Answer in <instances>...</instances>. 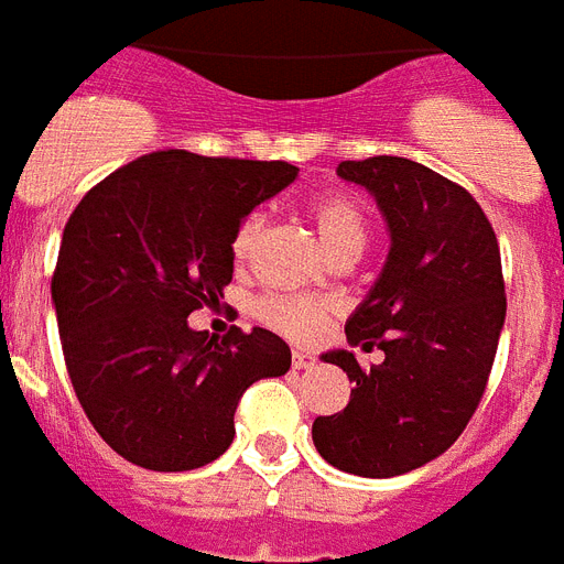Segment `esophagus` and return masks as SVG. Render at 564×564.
I'll return each instance as SVG.
<instances>
[{
	"instance_id": "esophagus-1",
	"label": "esophagus",
	"mask_w": 564,
	"mask_h": 564,
	"mask_svg": "<svg viewBox=\"0 0 564 564\" xmlns=\"http://www.w3.org/2000/svg\"><path fill=\"white\" fill-rule=\"evenodd\" d=\"M291 364H294V369H311L314 364H317V360H314V355H308V352H294Z\"/></svg>"
}]
</instances>
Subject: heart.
<instances>
[{"mask_svg": "<svg viewBox=\"0 0 564 564\" xmlns=\"http://www.w3.org/2000/svg\"><path fill=\"white\" fill-rule=\"evenodd\" d=\"M308 215L317 227L323 245L335 259L349 253H364L369 236V220L364 206L355 197L344 192H326V195L314 197L308 204ZM264 229L268 220L264 215L253 212L238 224L236 236H232V256L238 264H247L259 253L261 241H264ZM332 303L317 300V296H264L259 303V317L270 328H276L279 335L291 337V340H311L317 337L323 328Z\"/></svg>", "mask_w": 564, "mask_h": 564, "instance_id": "heart-1", "label": "heart"}]
</instances>
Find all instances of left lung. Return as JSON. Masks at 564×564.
<instances>
[{
  "instance_id": "left-lung-1",
  "label": "left lung",
  "mask_w": 564,
  "mask_h": 564,
  "mask_svg": "<svg viewBox=\"0 0 564 564\" xmlns=\"http://www.w3.org/2000/svg\"><path fill=\"white\" fill-rule=\"evenodd\" d=\"M337 177L376 197L390 253L364 303L346 319L355 352H326L352 381L335 416L311 436L326 463L360 477H395L436 460L480 404L498 352L507 296L492 224L466 188L404 156L340 162Z\"/></svg>"
}]
</instances>
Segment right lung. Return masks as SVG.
<instances>
[{"label":"right lung","instance_id":"obj_1","mask_svg":"<svg viewBox=\"0 0 564 564\" xmlns=\"http://www.w3.org/2000/svg\"><path fill=\"white\" fill-rule=\"evenodd\" d=\"M300 174L288 162L156 151L112 171L66 220L52 303L72 387L101 440L151 471L218 460L236 408L291 349L268 328L224 340L188 314L224 300L232 236Z\"/></svg>","mask_w":564,"mask_h":564}]
</instances>
